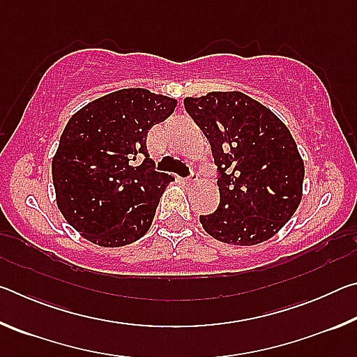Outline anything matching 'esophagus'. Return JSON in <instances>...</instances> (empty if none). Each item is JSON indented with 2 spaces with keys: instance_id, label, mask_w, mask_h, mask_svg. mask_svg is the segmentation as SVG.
<instances>
[{
  "instance_id": "34e87169",
  "label": "esophagus",
  "mask_w": 357,
  "mask_h": 357,
  "mask_svg": "<svg viewBox=\"0 0 357 357\" xmlns=\"http://www.w3.org/2000/svg\"><path fill=\"white\" fill-rule=\"evenodd\" d=\"M183 181H184L185 184H193V183H195V181H197V173H195V172H190L189 176L184 178Z\"/></svg>"
}]
</instances>
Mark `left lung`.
<instances>
[{
	"instance_id": "left-lung-1",
	"label": "left lung",
	"mask_w": 357,
	"mask_h": 357,
	"mask_svg": "<svg viewBox=\"0 0 357 357\" xmlns=\"http://www.w3.org/2000/svg\"><path fill=\"white\" fill-rule=\"evenodd\" d=\"M184 108L209 140L219 172L220 203L200 215L204 231L234 245L273 238L298 209L305 173L287 126L239 91L185 98Z\"/></svg>"
}]
</instances>
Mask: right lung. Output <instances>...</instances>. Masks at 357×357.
Returning <instances> with one entry per match:
<instances>
[{
    "label": "right lung",
    "mask_w": 357,
    "mask_h": 357,
    "mask_svg": "<svg viewBox=\"0 0 357 357\" xmlns=\"http://www.w3.org/2000/svg\"><path fill=\"white\" fill-rule=\"evenodd\" d=\"M178 102L128 88L89 102L66 124L52 162L56 204L70 227L102 247L135 243L148 231L170 174L154 170L148 130ZM145 160L138 167L133 162Z\"/></svg>",
    "instance_id": "obj_1"
}]
</instances>
